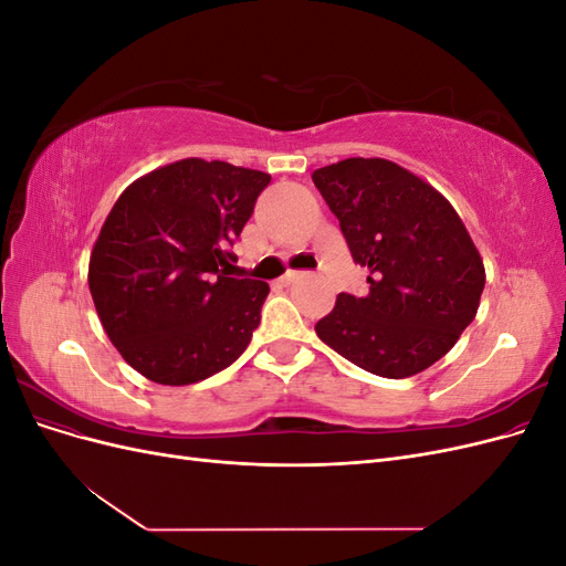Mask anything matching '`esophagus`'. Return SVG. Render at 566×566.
I'll use <instances>...</instances> for the list:
<instances>
[{"label": "esophagus", "instance_id": "esophagus-1", "mask_svg": "<svg viewBox=\"0 0 566 566\" xmlns=\"http://www.w3.org/2000/svg\"><path fill=\"white\" fill-rule=\"evenodd\" d=\"M302 276H304V273H300V271H287L285 276H281V279L276 281V285H281V287H290V285L295 283V281H300Z\"/></svg>", "mask_w": 566, "mask_h": 566}]
</instances>
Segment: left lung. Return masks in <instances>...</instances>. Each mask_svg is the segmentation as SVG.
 I'll list each match as a JSON object with an SVG mask.
<instances>
[{
    "mask_svg": "<svg viewBox=\"0 0 566 566\" xmlns=\"http://www.w3.org/2000/svg\"><path fill=\"white\" fill-rule=\"evenodd\" d=\"M312 179L370 271L366 295L339 293L316 335L380 378L430 368L474 321L486 283L465 224L430 184L382 158H347Z\"/></svg>",
    "mask_w": 566,
    "mask_h": 566,
    "instance_id": "obj_1",
    "label": "left lung"
}]
</instances>
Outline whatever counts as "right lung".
<instances>
[{
  "label": "right lung",
  "mask_w": 566,
  "mask_h": 566,
  "mask_svg": "<svg viewBox=\"0 0 566 566\" xmlns=\"http://www.w3.org/2000/svg\"><path fill=\"white\" fill-rule=\"evenodd\" d=\"M271 177L186 158L134 181L101 227L90 290L125 361L158 385L231 366L260 325L269 285L229 276L233 243Z\"/></svg>",
  "instance_id": "add662e5"
}]
</instances>
